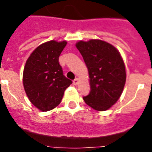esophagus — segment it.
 Returning <instances> with one entry per match:
<instances>
[{"mask_svg": "<svg viewBox=\"0 0 152 152\" xmlns=\"http://www.w3.org/2000/svg\"><path fill=\"white\" fill-rule=\"evenodd\" d=\"M78 83H79V79L78 78H76L73 80V84H74V85H77Z\"/></svg>", "mask_w": 152, "mask_h": 152, "instance_id": "34e87169", "label": "esophagus"}]
</instances>
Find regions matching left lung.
Returning <instances> with one entry per match:
<instances>
[{"mask_svg": "<svg viewBox=\"0 0 152 152\" xmlns=\"http://www.w3.org/2000/svg\"><path fill=\"white\" fill-rule=\"evenodd\" d=\"M76 46L84 60L90 78L91 91L83 100L95 110H107L119 99L126 81L120 52L99 39L79 41Z\"/></svg>", "mask_w": 152, "mask_h": 152, "instance_id": "8db88e82", "label": "left lung"}]
</instances>
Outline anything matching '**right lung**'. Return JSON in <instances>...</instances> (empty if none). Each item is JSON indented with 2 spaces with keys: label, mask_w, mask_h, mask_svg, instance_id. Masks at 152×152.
<instances>
[{
  "label": "right lung",
  "mask_w": 152,
  "mask_h": 152,
  "mask_svg": "<svg viewBox=\"0 0 152 152\" xmlns=\"http://www.w3.org/2000/svg\"><path fill=\"white\" fill-rule=\"evenodd\" d=\"M66 41L55 40L39 46L25 64L23 83L28 99L41 111L54 109L61 102L72 81L63 75L58 60Z\"/></svg>",
  "instance_id": "1"
}]
</instances>
